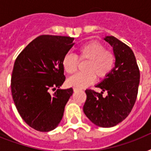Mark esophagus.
Instances as JSON below:
<instances>
[{"label": "esophagus", "instance_id": "obj_1", "mask_svg": "<svg viewBox=\"0 0 151 151\" xmlns=\"http://www.w3.org/2000/svg\"><path fill=\"white\" fill-rule=\"evenodd\" d=\"M80 88H73V92H78V91H80Z\"/></svg>", "mask_w": 151, "mask_h": 151}]
</instances>
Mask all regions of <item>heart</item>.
I'll use <instances>...</instances> for the list:
<instances>
[{"instance_id": "b5f03b06", "label": "heart", "mask_w": 151, "mask_h": 151, "mask_svg": "<svg viewBox=\"0 0 151 151\" xmlns=\"http://www.w3.org/2000/svg\"><path fill=\"white\" fill-rule=\"evenodd\" d=\"M77 57L80 60H87L84 67L85 72L76 73L67 80V85L78 88L92 85L96 80V76L99 79L107 77L115 63L114 54L106 50L104 45L96 41H89L81 46L78 49ZM77 57L68 53L63 58L62 66L68 74H72L77 70Z\"/></svg>"}]
</instances>
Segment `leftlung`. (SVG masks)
<instances>
[{"label":"left lung","instance_id":"obj_1","mask_svg":"<svg viewBox=\"0 0 151 151\" xmlns=\"http://www.w3.org/2000/svg\"><path fill=\"white\" fill-rule=\"evenodd\" d=\"M113 48L115 55L112 71L96 87L100 93L86 89L87 99L83 110L97 126L110 128L117 125L128 117L138 94L139 70L133 52L129 46L113 36L104 37ZM108 95L102 96L103 91Z\"/></svg>","mask_w":151,"mask_h":151}]
</instances>
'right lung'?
Returning a JSON list of instances; mask_svg holds the SVG:
<instances>
[{"mask_svg":"<svg viewBox=\"0 0 151 151\" xmlns=\"http://www.w3.org/2000/svg\"><path fill=\"white\" fill-rule=\"evenodd\" d=\"M73 37L41 35L16 58L11 88L19 114L40 132L55 129L63 116L73 88L59 89L65 81L63 58L73 46ZM58 89L51 94L50 90Z\"/></svg>","mask_w":151,"mask_h":151,"instance_id":"right-lung-1","label":"right lung"}]
</instances>
